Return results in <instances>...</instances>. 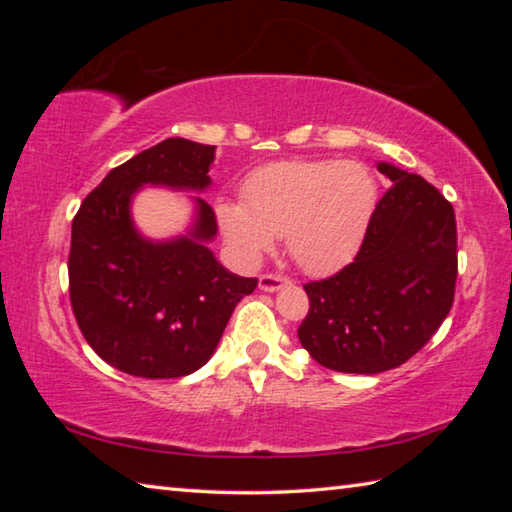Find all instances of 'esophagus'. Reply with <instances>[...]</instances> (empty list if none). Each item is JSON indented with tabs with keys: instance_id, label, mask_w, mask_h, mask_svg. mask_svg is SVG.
Returning <instances> with one entry per match:
<instances>
[{
	"instance_id": "1",
	"label": "esophagus",
	"mask_w": 512,
	"mask_h": 512,
	"mask_svg": "<svg viewBox=\"0 0 512 512\" xmlns=\"http://www.w3.org/2000/svg\"><path fill=\"white\" fill-rule=\"evenodd\" d=\"M284 284H289V280L284 275H280V273H264L262 277H259V289L268 291V293L280 291Z\"/></svg>"
}]
</instances>
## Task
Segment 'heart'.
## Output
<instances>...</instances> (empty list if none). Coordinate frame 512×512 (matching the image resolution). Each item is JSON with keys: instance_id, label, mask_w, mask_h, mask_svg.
<instances>
[{"instance_id": "1", "label": "heart", "mask_w": 512, "mask_h": 512, "mask_svg": "<svg viewBox=\"0 0 512 512\" xmlns=\"http://www.w3.org/2000/svg\"><path fill=\"white\" fill-rule=\"evenodd\" d=\"M241 198L244 203L216 205L232 253L255 262L284 235L302 271L325 275L357 255L379 187L370 169L354 160H280L250 171Z\"/></svg>"}]
</instances>
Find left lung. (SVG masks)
<instances>
[{
    "label": "left lung",
    "mask_w": 512,
    "mask_h": 512,
    "mask_svg": "<svg viewBox=\"0 0 512 512\" xmlns=\"http://www.w3.org/2000/svg\"><path fill=\"white\" fill-rule=\"evenodd\" d=\"M393 180L354 262L305 284L309 314L298 339L320 366L377 375L409 361L443 325L454 302L456 216L420 178L379 162Z\"/></svg>",
    "instance_id": "1"
}]
</instances>
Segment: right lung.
I'll return each mask as SVG.
<instances>
[{
    "label": "right lung",
    "instance_id": "right-lung-1",
    "mask_svg": "<svg viewBox=\"0 0 512 512\" xmlns=\"http://www.w3.org/2000/svg\"><path fill=\"white\" fill-rule=\"evenodd\" d=\"M214 146L169 137L137 153L85 196L72 221L69 300L85 341L112 368L144 379H176L205 366L237 302L257 277L216 262L207 241L216 216L194 198L187 235L153 241L137 232L131 201L144 185L203 192Z\"/></svg>",
    "mask_w": 512,
    "mask_h": 512
}]
</instances>
